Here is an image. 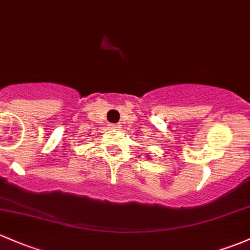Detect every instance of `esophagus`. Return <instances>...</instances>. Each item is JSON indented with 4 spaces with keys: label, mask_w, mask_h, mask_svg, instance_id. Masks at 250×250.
<instances>
[{
    "label": "esophagus",
    "mask_w": 250,
    "mask_h": 250,
    "mask_svg": "<svg viewBox=\"0 0 250 250\" xmlns=\"http://www.w3.org/2000/svg\"><path fill=\"white\" fill-rule=\"evenodd\" d=\"M109 126H111V128H114V130H119L120 128V125L118 124H111Z\"/></svg>",
    "instance_id": "34e87169"
}]
</instances>
